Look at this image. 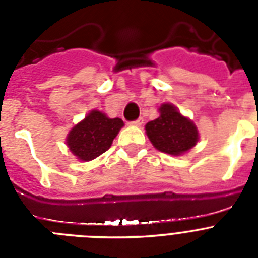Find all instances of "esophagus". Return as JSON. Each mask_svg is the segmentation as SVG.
Segmentation results:
<instances>
[{
  "instance_id": "34e87169",
  "label": "esophagus",
  "mask_w": 258,
  "mask_h": 258,
  "mask_svg": "<svg viewBox=\"0 0 258 258\" xmlns=\"http://www.w3.org/2000/svg\"><path fill=\"white\" fill-rule=\"evenodd\" d=\"M143 124V118L140 117L138 120H136V121L131 122V125H133V126H141V125Z\"/></svg>"
}]
</instances>
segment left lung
Wrapping results in <instances>:
<instances>
[{"mask_svg": "<svg viewBox=\"0 0 258 258\" xmlns=\"http://www.w3.org/2000/svg\"><path fill=\"white\" fill-rule=\"evenodd\" d=\"M159 113V117L145 126L155 149L172 156H181L197 146L199 131L192 120L182 115L172 103L161 104Z\"/></svg>", "mask_w": 258, "mask_h": 258, "instance_id": "1", "label": "left lung"}]
</instances>
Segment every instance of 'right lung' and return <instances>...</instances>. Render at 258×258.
Returning a JSON list of instances; mask_svg holds the SVG:
<instances>
[{
  "label": "right lung",
  "mask_w": 258,
  "mask_h": 258,
  "mask_svg": "<svg viewBox=\"0 0 258 258\" xmlns=\"http://www.w3.org/2000/svg\"><path fill=\"white\" fill-rule=\"evenodd\" d=\"M124 126L121 118H111L98 109H92L67 134L66 145L80 161L94 160L111 147Z\"/></svg>",
  "instance_id": "1"
}]
</instances>
